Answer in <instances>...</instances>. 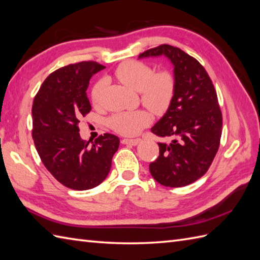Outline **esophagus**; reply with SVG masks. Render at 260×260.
I'll return each instance as SVG.
<instances>
[{
  "instance_id": "34e87169",
  "label": "esophagus",
  "mask_w": 260,
  "mask_h": 260,
  "mask_svg": "<svg viewBox=\"0 0 260 260\" xmlns=\"http://www.w3.org/2000/svg\"><path fill=\"white\" fill-rule=\"evenodd\" d=\"M123 144H131V145H138L141 142V139H123L121 141Z\"/></svg>"
}]
</instances>
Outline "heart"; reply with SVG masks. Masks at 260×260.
Returning <instances> with one entry per match:
<instances>
[{"label": "heart", "instance_id": "obj_1", "mask_svg": "<svg viewBox=\"0 0 260 260\" xmlns=\"http://www.w3.org/2000/svg\"><path fill=\"white\" fill-rule=\"evenodd\" d=\"M115 76L130 89L140 92L141 103L156 115L166 112L172 103L175 92L174 76L168 71L155 73L148 64L138 60H128L120 64ZM106 81L99 80L91 90L92 104L101 103ZM151 122V115L145 110L121 111L112 115L108 124L112 130L122 136H136Z\"/></svg>", "mask_w": 260, "mask_h": 260}]
</instances>
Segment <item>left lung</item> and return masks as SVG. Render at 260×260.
<instances>
[{
  "mask_svg": "<svg viewBox=\"0 0 260 260\" xmlns=\"http://www.w3.org/2000/svg\"><path fill=\"white\" fill-rule=\"evenodd\" d=\"M166 56L174 67L175 92L152 134L170 139L159 142V157L150 163V173L160 184L181 187L202 178L219 147L223 118L217 94L205 68L182 49L160 45L139 58Z\"/></svg>",
  "mask_w": 260,
  "mask_h": 260,
  "instance_id": "obj_1",
  "label": "left lung"
}]
</instances>
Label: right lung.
<instances>
[{
    "label": "right lung",
    "mask_w": 260,
    "mask_h": 260,
    "mask_svg": "<svg viewBox=\"0 0 260 260\" xmlns=\"http://www.w3.org/2000/svg\"><path fill=\"white\" fill-rule=\"evenodd\" d=\"M105 66L80 61L57 69L34 98L31 136L42 162L62 185L77 191L98 186L108 175L120 140L105 134L82 140L78 123L91 110L86 90Z\"/></svg>",
    "instance_id": "right-lung-1"
}]
</instances>
